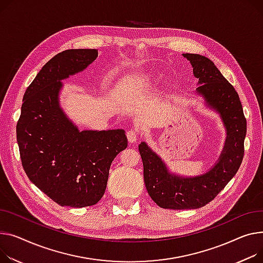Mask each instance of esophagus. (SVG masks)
I'll use <instances>...</instances> for the list:
<instances>
[{
    "instance_id": "34e87169",
    "label": "esophagus",
    "mask_w": 263,
    "mask_h": 263,
    "mask_svg": "<svg viewBox=\"0 0 263 263\" xmlns=\"http://www.w3.org/2000/svg\"><path fill=\"white\" fill-rule=\"evenodd\" d=\"M127 137H128V141H129V143H135L136 141H137V137H138V133H137V131L136 130H133V129H131V130H129L128 132H127Z\"/></svg>"
}]
</instances>
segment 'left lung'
Returning <instances> with one entry per match:
<instances>
[{
	"label": "left lung",
	"instance_id": "obj_1",
	"mask_svg": "<svg viewBox=\"0 0 263 263\" xmlns=\"http://www.w3.org/2000/svg\"><path fill=\"white\" fill-rule=\"evenodd\" d=\"M198 78L196 94L206 107L220 115L226 138L215 165L203 174L182 177L171 172L166 163L145 142L138 146L144 165V181L151 199L162 208L197 209L213 201L237 173L244 155L247 119L235 87L215 63L198 54H183Z\"/></svg>",
	"mask_w": 263,
	"mask_h": 263
}]
</instances>
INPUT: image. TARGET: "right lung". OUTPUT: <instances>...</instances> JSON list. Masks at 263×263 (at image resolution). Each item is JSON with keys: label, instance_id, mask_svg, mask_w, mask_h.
<instances>
[{"label": "right lung", "instance_id": "right-lung-1", "mask_svg": "<svg viewBox=\"0 0 263 263\" xmlns=\"http://www.w3.org/2000/svg\"><path fill=\"white\" fill-rule=\"evenodd\" d=\"M97 57V49L85 48L52 57L27 87L16 124L25 173L61 206L95 205L106 191L113 160L128 146L125 130L80 131L60 107L62 80Z\"/></svg>", "mask_w": 263, "mask_h": 263}]
</instances>
